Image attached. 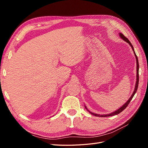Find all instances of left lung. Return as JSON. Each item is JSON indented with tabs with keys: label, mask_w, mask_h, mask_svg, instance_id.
I'll return each instance as SVG.
<instances>
[{
	"label": "left lung",
	"mask_w": 148,
	"mask_h": 148,
	"mask_svg": "<svg viewBox=\"0 0 148 148\" xmlns=\"http://www.w3.org/2000/svg\"><path fill=\"white\" fill-rule=\"evenodd\" d=\"M120 37L122 38V39H123L124 41H125L126 42H127L131 46V47H132V49H133V51H134V53H135V57H136V64H137V66H136V68H137V70H136V71H137V74H136V85H135V90H134V91H133V93L132 94V96L130 97V99L128 100V101L125 103V104L123 105V106H122V107H120V109H119L117 110H116V111H115L114 112H113V113H111V114H107V115H99V114H95V113H93V112H90V111H89L87 109H86V107H85V108H86L88 111H89V113H91L92 115H95V116H96V117H109V116H113V115H117V114H120V112H122L125 109H126V107L128 106V105L129 104V103H130V102L131 101V100L132 99V98L133 97V96H134V95H135V94L136 93V91H137V89H138V83H139V64H138V57H137V56H136V53H135V51H134V49H133V46L132 45V44H131V42H130V41L123 34H122V33H120Z\"/></svg>",
	"instance_id": "8db88e82"
}]
</instances>
